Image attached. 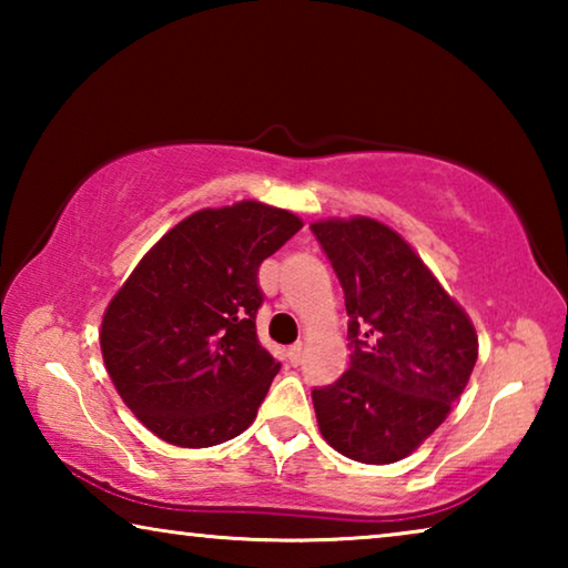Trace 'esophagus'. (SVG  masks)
Listing matches in <instances>:
<instances>
[{
    "label": "esophagus",
    "instance_id": "1",
    "mask_svg": "<svg viewBox=\"0 0 568 568\" xmlns=\"http://www.w3.org/2000/svg\"><path fill=\"white\" fill-rule=\"evenodd\" d=\"M303 348H305V345H303L301 341H297V343H293V345H291V348H287V361H291L293 365H297V363H301V361H303Z\"/></svg>",
    "mask_w": 568,
    "mask_h": 568
}]
</instances>
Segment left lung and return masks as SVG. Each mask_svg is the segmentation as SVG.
I'll return each mask as SVG.
<instances>
[{
	"mask_svg": "<svg viewBox=\"0 0 568 568\" xmlns=\"http://www.w3.org/2000/svg\"><path fill=\"white\" fill-rule=\"evenodd\" d=\"M338 275L351 365L313 388L323 438L361 464L413 454L446 420L478 358L468 315L410 245L371 217L311 225Z\"/></svg>",
	"mask_w": 568,
	"mask_h": 568,
	"instance_id": "8db88e82",
	"label": "left lung"
}]
</instances>
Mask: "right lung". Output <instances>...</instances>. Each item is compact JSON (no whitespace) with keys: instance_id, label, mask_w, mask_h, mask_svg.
<instances>
[{"instance_id":"add662e5","label":"right lung","mask_w":568,"mask_h":568,"mask_svg":"<svg viewBox=\"0 0 568 568\" xmlns=\"http://www.w3.org/2000/svg\"><path fill=\"white\" fill-rule=\"evenodd\" d=\"M301 220L253 200L200 210L142 257L102 318L114 388L152 434L182 448L235 438L281 371L255 331L257 271Z\"/></svg>"}]
</instances>
